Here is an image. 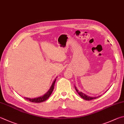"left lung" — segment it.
I'll list each match as a JSON object with an SVG mask.
<instances>
[{"mask_svg": "<svg viewBox=\"0 0 124 124\" xmlns=\"http://www.w3.org/2000/svg\"><path fill=\"white\" fill-rule=\"evenodd\" d=\"M75 90L76 91V92H78V95H79L82 99H84V100L89 101V100H91L92 99H95L96 98V97H90V96H88L87 95H85V94H84V93H83L82 92L78 91V90L76 89V88L75 87ZM99 96H99L98 97H99Z\"/></svg>", "mask_w": 124, "mask_h": 124, "instance_id": "1", "label": "left lung"}]
</instances>
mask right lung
Segmentation results:
<instances>
[{"mask_svg": "<svg viewBox=\"0 0 124 124\" xmlns=\"http://www.w3.org/2000/svg\"><path fill=\"white\" fill-rule=\"evenodd\" d=\"M56 80V79H55V80L54 81V82H53V84H52V85H51V86L50 87V89H49V91L47 92L44 95L40 96V97H39V98H36L34 99H30V98H24L26 100L29 101H30V102H32L39 103V102H43V101H45L48 99L49 98V96H50L51 93H52L54 88V85H55Z\"/></svg>", "mask_w": 124, "mask_h": 124, "instance_id": "1", "label": "right lung"}]
</instances>
